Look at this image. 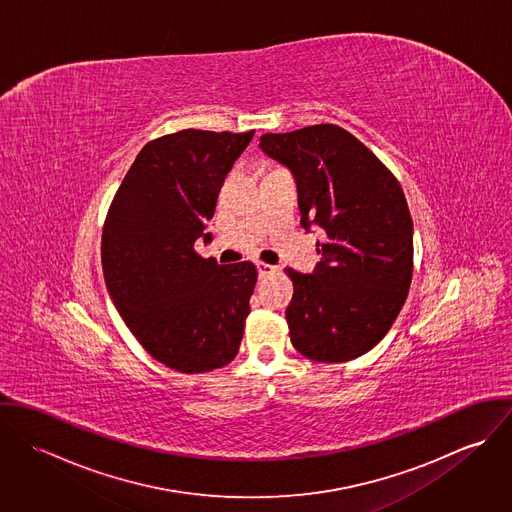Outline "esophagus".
Segmentation results:
<instances>
[{"label": "esophagus", "instance_id": "obj_1", "mask_svg": "<svg viewBox=\"0 0 512 512\" xmlns=\"http://www.w3.org/2000/svg\"><path fill=\"white\" fill-rule=\"evenodd\" d=\"M256 268H258V278H260V280L270 278V276H274V274L278 272L276 266H270V264H264V262H258Z\"/></svg>", "mask_w": 512, "mask_h": 512}]
</instances>
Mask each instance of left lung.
Returning a JSON list of instances; mask_svg holds the SVG:
<instances>
[{
	"label": "left lung",
	"mask_w": 512,
	"mask_h": 512,
	"mask_svg": "<svg viewBox=\"0 0 512 512\" xmlns=\"http://www.w3.org/2000/svg\"><path fill=\"white\" fill-rule=\"evenodd\" d=\"M260 149L290 169L301 226L325 232L311 274L286 270L292 345L311 361L357 359L382 341L410 290L414 224L402 187L333 124L264 134Z\"/></svg>",
	"instance_id": "left-lung-1"
}]
</instances>
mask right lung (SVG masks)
I'll return each mask as SVG.
<instances>
[{"label": "right lung", "instance_id": "add662e5", "mask_svg": "<svg viewBox=\"0 0 512 512\" xmlns=\"http://www.w3.org/2000/svg\"><path fill=\"white\" fill-rule=\"evenodd\" d=\"M254 132L183 130L149 142L126 173L102 232V270L124 323L179 372L228 365L240 347L258 274L195 252L209 240L220 185Z\"/></svg>", "mask_w": 512, "mask_h": 512}]
</instances>
